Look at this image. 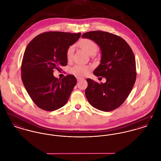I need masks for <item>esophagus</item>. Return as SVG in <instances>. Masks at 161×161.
<instances>
[{
    "mask_svg": "<svg viewBox=\"0 0 161 161\" xmlns=\"http://www.w3.org/2000/svg\"><path fill=\"white\" fill-rule=\"evenodd\" d=\"M76 79H77V81H80V80H83L84 78H81V77H77V78H76Z\"/></svg>",
    "mask_w": 161,
    "mask_h": 161,
    "instance_id": "1",
    "label": "esophagus"
}]
</instances>
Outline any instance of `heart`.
<instances>
[{
	"instance_id": "heart-1",
	"label": "heart",
	"mask_w": 161,
	"mask_h": 161,
	"mask_svg": "<svg viewBox=\"0 0 161 161\" xmlns=\"http://www.w3.org/2000/svg\"><path fill=\"white\" fill-rule=\"evenodd\" d=\"M78 46L84 50L87 54L92 55L97 50V45L95 42L91 39L83 38L80 40L78 42ZM74 51V47L70 46L67 51V59L68 61H70L72 58ZM91 67L84 65H76L72 69L71 72L72 74L78 76H85L90 71Z\"/></svg>"
}]
</instances>
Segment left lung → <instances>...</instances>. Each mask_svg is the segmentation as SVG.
Here are the masks:
<instances>
[{
    "label": "left lung",
    "instance_id": "obj_1",
    "mask_svg": "<svg viewBox=\"0 0 161 161\" xmlns=\"http://www.w3.org/2000/svg\"><path fill=\"white\" fill-rule=\"evenodd\" d=\"M82 38L91 39L99 46L100 63L93 74L106 78L105 83L87 79V99L99 110H115L124 103L136 82V64L133 51L123 38L109 32L90 31L83 34Z\"/></svg>",
    "mask_w": 161,
    "mask_h": 161
}]
</instances>
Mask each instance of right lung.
Returning <instances> with one entry per match:
<instances>
[{
	"instance_id": "right-lung-1",
	"label": "right lung",
	"mask_w": 161,
	"mask_h": 161,
	"mask_svg": "<svg viewBox=\"0 0 161 161\" xmlns=\"http://www.w3.org/2000/svg\"><path fill=\"white\" fill-rule=\"evenodd\" d=\"M80 36V32H48L36 36L27 46L21 78L30 97L40 108L54 111L68 101L76 79L72 75L58 79L54 76L53 69L67 65V51Z\"/></svg>"
}]
</instances>
